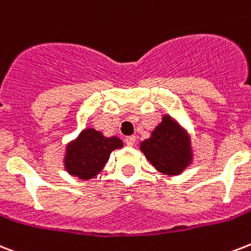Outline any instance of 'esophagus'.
<instances>
[{"mask_svg":"<svg viewBox=\"0 0 251 251\" xmlns=\"http://www.w3.org/2000/svg\"><path fill=\"white\" fill-rule=\"evenodd\" d=\"M125 143L127 146H134V143H135V137L134 135H130V137H126L125 138Z\"/></svg>","mask_w":251,"mask_h":251,"instance_id":"esophagus-1","label":"esophagus"}]
</instances>
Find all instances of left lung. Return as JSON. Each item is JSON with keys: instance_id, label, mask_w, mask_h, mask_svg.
I'll return each instance as SVG.
<instances>
[{"instance_id": "1", "label": "left lung", "mask_w": 251, "mask_h": 251, "mask_svg": "<svg viewBox=\"0 0 251 251\" xmlns=\"http://www.w3.org/2000/svg\"><path fill=\"white\" fill-rule=\"evenodd\" d=\"M141 150L149 162L166 175L180 174L192 159L189 139L168 116H164L150 138L141 143Z\"/></svg>"}]
</instances>
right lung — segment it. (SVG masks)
<instances>
[{
  "mask_svg": "<svg viewBox=\"0 0 251 251\" xmlns=\"http://www.w3.org/2000/svg\"><path fill=\"white\" fill-rule=\"evenodd\" d=\"M122 145L117 137L106 138L95 129L83 130L77 139L67 147L66 170L80 179H91L104 168L110 152Z\"/></svg>",
  "mask_w": 251,
  "mask_h": 251,
  "instance_id": "right-lung-1",
  "label": "right lung"
}]
</instances>
